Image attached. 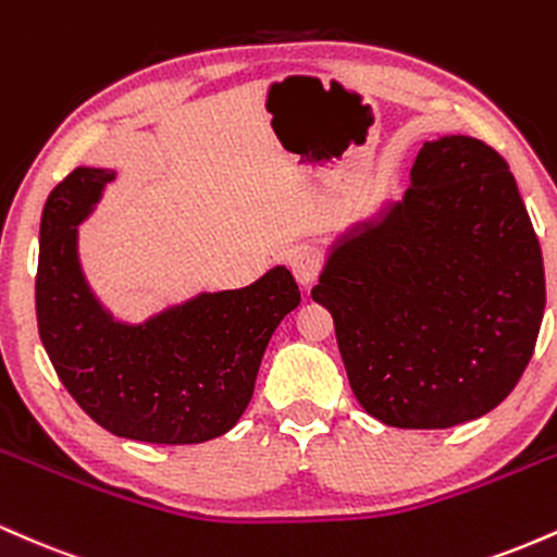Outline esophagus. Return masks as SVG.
<instances>
[{
    "label": "esophagus",
    "mask_w": 557,
    "mask_h": 557,
    "mask_svg": "<svg viewBox=\"0 0 557 557\" xmlns=\"http://www.w3.org/2000/svg\"><path fill=\"white\" fill-rule=\"evenodd\" d=\"M319 270H322V261H319L317 251H311V248H298V251H293L290 272L296 274V280L300 285L314 283Z\"/></svg>",
    "instance_id": "obj_1"
}]
</instances>
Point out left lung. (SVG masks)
<instances>
[{
	"label": "left lung",
	"instance_id": "8db88e82",
	"mask_svg": "<svg viewBox=\"0 0 557 557\" xmlns=\"http://www.w3.org/2000/svg\"><path fill=\"white\" fill-rule=\"evenodd\" d=\"M311 296L382 424L447 430L500 406L545 314L540 240L508 162L469 136L421 146L403 201L332 251Z\"/></svg>",
	"mask_w": 557,
	"mask_h": 557
}]
</instances>
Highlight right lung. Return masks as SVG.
I'll return each mask as SVG.
<instances>
[{"label":"right lung","mask_w":557,"mask_h":557,"mask_svg":"<svg viewBox=\"0 0 557 557\" xmlns=\"http://www.w3.org/2000/svg\"><path fill=\"white\" fill-rule=\"evenodd\" d=\"M112 177V170L78 168L47 198L38 335L62 385L107 432L157 445L207 443L246 411L267 343L300 290L285 267H274L253 285L201 293L138 327L114 322L75 253V225Z\"/></svg>","instance_id":"1"}]
</instances>
